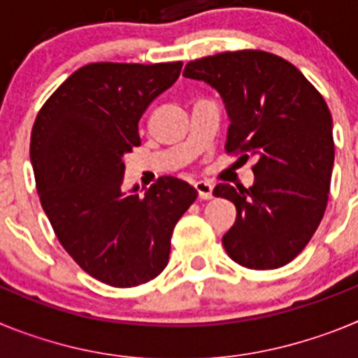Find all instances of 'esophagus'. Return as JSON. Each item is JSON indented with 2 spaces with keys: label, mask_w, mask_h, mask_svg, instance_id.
I'll return each mask as SVG.
<instances>
[{
  "label": "esophagus",
  "mask_w": 358,
  "mask_h": 358,
  "mask_svg": "<svg viewBox=\"0 0 358 358\" xmlns=\"http://www.w3.org/2000/svg\"><path fill=\"white\" fill-rule=\"evenodd\" d=\"M195 189H197L199 199H213V186L206 181L195 182Z\"/></svg>",
  "instance_id": "1"
}]
</instances>
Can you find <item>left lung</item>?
Returning <instances> with one entry per match:
<instances>
[{
    "instance_id": "1",
    "label": "left lung",
    "mask_w": 358,
    "mask_h": 358,
    "mask_svg": "<svg viewBox=\"0 0 358 358\" xmlns=\"http://www.w3.org/2000/svg\"><path fill=\"white\" fill-rule=\"evenodd\" d=\"M182 75L222 98L226 150L258 157L252 186L220 182L213 189L236 206L224 249L248 268L283 267L305 249L327 210L335 148L324 98L296 66L260 50L204 57Z\"/></svg>"
}]
</instances>
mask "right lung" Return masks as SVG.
Masks as SVG:
<instances>
[{
	"label": "right lung",
	"mask_w": 358,
	"mask_h": 358,
	"mask_svg": "<svg viewBox=\"0 0 358 358\" xmlns=\"http://www.w3.org/2000/svg\"><path fill=\"white\" fill-rule=\"evenodd\" d=\"M182 62H94L69 75L37 115L30 159L43 210L62 248L110 287L141 285L166 267L177 220L197 189L164 176L123 189L138 122L179 78Z\"/></svg>",
	"instance_id": "right-lung-1"
}]
</instances>
